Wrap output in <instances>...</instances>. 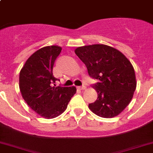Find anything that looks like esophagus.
I'll use <instances>...</instances> for the list:
<instances>
[{
  "mask_svg": "<svg viewBox=\"0 0 153 153\" xmlns=\"http://www.w3.org/2000/svg\"><path fill=\"white\" fill-rule=\"evenodd\" d=\"M79 88H80L81 90H84V89H85L86 88V86H85V85H82V86H79Z\"/></svg>",
  "mask_w": 153,
  "mask_h": 153,
  "instance_id": "1",
  "label": "esophagus"
}]
</instances>
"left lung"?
I'll return each instance as SVG.
<instances>
[{
	"instance_id": "8db88e82",
	"label": "left lung",
	"mask_w": 153,
	"mask_h": 153,
	"mask_svg": "<svg viewBox=\"0 0 153 153\" xmlns=\"http://www.w3.org/2000/svg\"><path fill=\"white\" fill-rule=\"evenodd\" d=\"M75 52L87 67L88 75L99 80L93 85L98 99L88 108L102 118L119 115L130 103L136 88L131 62L119 50L105 45L78 47Z\"/></svg>"
}]
</instances>
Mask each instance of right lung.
I'll use <instances>...</instances> for the list:
<instances>
[{"mask_svg":"<svg viewBox=\"0 0 153 153\" xmlns=\"http://www.w3.org/2000/svg\"><path fill=\"white\" fill-rule=\"evenodd\" d=\"M62 48L57 45L42 48L31 54L20 71L21 95L30 108L45 119H53L63 113L76 88L55 87L58 78L53 66Z\"/></svg>","mask_w":153,"mask_h":153,"instance_id":"add662e5","label":"right lung"}]
</instances>
